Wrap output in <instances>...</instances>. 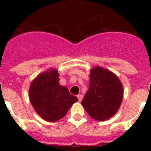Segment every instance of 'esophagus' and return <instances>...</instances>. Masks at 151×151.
<instances>
[{"mask_svg":"<svg viewBox=\"0 0 151 151\" xmlns=\"http://www.w3.org/2000/svg\"><path fill=\"white\" fill-rule=\"evenodd\" d=\"M77 97H78V101H79V102H81V101H82V98H83V96H82V94H78V95L77 96Z\"/></svg>","mask_w":151,"mask_h":151,"instance_id":"34e87169","label":"esophagus"}]
</instances>
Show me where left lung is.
Returning <instances> with one entry per match:
<instances>
[{"mask_svg":"<svg viewBox=\"0 0 151 151\" xmlns=\"http://www.w3.org/2000/svg\"><path fill=\"white\" fill-rule=\"evenodd\" d=\"M123 98V88L118 77L98 66L90 72V84L82 104L91 117L104 121L116 114Z\"/></svg>","mask_w":151,"mask_h":151,"instance_id":"1","label":"left lung"}]
</instances>
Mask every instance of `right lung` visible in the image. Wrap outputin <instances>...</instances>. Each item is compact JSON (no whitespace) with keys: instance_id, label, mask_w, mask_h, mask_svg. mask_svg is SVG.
Returning a JSON list of instances; mask_svg holds the SVG:
<instances>
[{"instance_id":"right-lung-1","label":"right lung","mask_w":151,"mask_h":151,"mask_svg":"<svg viewBox=\"0 0 151 151\" xmlns=\"http://www.w3.org/2000/svg\"><path fill=\"white\" fill-rule=\"evenodd\" d=\"M31 104L41 118L56 122L66 115L72 105L78 101L65 86L59 83V73L55 69L39 74L29 88Z\"/></svg>"}]
</instances>
